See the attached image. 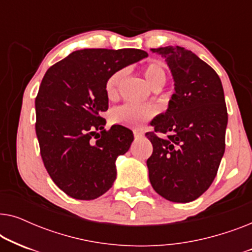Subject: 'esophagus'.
Returning <instances> with one entry per match:
<instances>
[{
  "label": "esophagus",
  "instance_id": "obj_1",
  "mask_svg": "<svg viewBox=\"0 0 252 252\" xmlns=\"http://www.w3.org/2000/svg\"><path fill=\"white\" fill-rule=\"evenodd\" d=\"M134 137H135V139H140V137H142L143 136V133L142 132H140V130H134Z\"/></svg>",
  "mask_w": 252,
  "mask_h": 252
}]
</instances>
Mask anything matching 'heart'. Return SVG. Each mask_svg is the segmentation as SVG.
I'll use <instances>...</instances> for the list:
<instances>
[{"instance_id":"obj_1","label":"heart","mask_w":252,"mask_h":252,"mask_svg":"<svg viewBox=\"0 0 252 252\" xmlns=\"http://www.w3.org/2000/svg\"><path fill=\"white\" fill-rule=\"evenodd\" d=\"M126 71L118 70L110 74L104 84V92L109 99H115L118 96L119 87L125 79ZM143 75L148 85L155 92L160 91L166 82V71L160 62L154 61L143 67ZM154 116V110L148 106L134 104H124L115 108L110 112V120L115 125L139 128Z\"/></svg>"}]
</instances>
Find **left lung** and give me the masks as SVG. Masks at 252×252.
Listing matches in <instances>:
<instances>
[{"instance_id":"left-lung-1","label":"left lung","mask_w":252,"mask_h":252,"mask_svg":"<svg viewBox=\"0 0 252 252\" xmlns=\"http://www.w3.org/2000/svg\"><path fill=\"white\" fill-rule=\"evenodd\" d=\"M151 51L166 61L175 93L166 112L151 122L154 132L146 134L154 147L147 160L149 180L167 201L188 203L208 190L225 153L228 115L222 85L190 50L168 46Z\"/></svg>"}]
</instances>
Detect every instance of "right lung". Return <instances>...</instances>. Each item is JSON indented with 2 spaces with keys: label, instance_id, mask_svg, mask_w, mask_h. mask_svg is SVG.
I'll use <instances>...</instances> for the list:
<instances>
[{
  "label": "right lung",
  "instance_id": "right-lung-1",
  "mask_svg": "<svg viewBox=\"0 0 252 252\" xmlns=\"http://www.w3.org/2000/svg\"><path fill=\"white\" fill-rule=\"evenodd\" d=\"M140 49H82L48 68L35 98V132L44 167L65 194L95 199L112 187L116 159L127 153L133 132L104 129L110 74L147 57Z\"/></svg>",
  "mask_w": 252,
  "mask_h": 252
}]
</instances>
